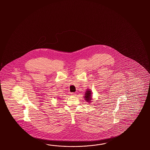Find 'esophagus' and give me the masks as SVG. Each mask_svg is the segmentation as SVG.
Wrapping results in <instances>:
<instances>
[{
	"instance_id": "34e87169",
	"label": "esophagus",
	"mask_w": 150,
	"mask_h": 150,
	"mask_svg": "<svg viewBox=\"0 0 150 150\" xmlns=\"http://www.w3.org/2000/svg\"><path fill=\"white\" fill-rule=\"evenodd\" d=\"M71 95L72 96H76V94L74 93H71Z\"/></svg>"
}]
</instances>
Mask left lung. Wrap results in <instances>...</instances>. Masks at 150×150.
<instances>
[{
    "label": "left lung",
    "instance_id": "left-lung-1",
    "mask_svg": "<svg viewBox=\"0 0 150 150\" xmlns=\"http://www.w3.org/2000/svg\"><path fill=\"white\" fill-rule=\"evenodd\" d=\"M85 98L87 102H90V100H91V91L89 90H87V91H86L85 93Z\"/></svg>",
    "mask_w": 150,
    "mask_h": 150
}]
</instances>
